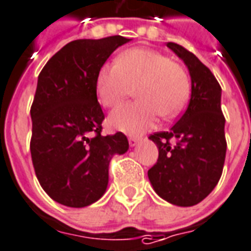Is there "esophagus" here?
I'll list each match as a JSON object with an SVG mask.
<instances>
[{"instance_id":"1","label":"esophagus","mask_w":251,"mask_h":251,"mask_svg":"<svg viewBox=\"0 0 251 251\" xmlns=\"http://www.w3.org/2000/svg\"><path fill=\"white\" fill-rule=\"evenodd\" d=\"M128 141H129V146L135 147L137 143L140 141V139H139V137H136V136H129V137H128Z\"/></svg>"}]
</instances>
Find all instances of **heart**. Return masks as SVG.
<instances>
[{"label": "heart", "instance_id": "obj_1", "mask_svg": "<svg viewBox=\"0 0 251 251\" xmlns=\"http://www.w3.org/2000/svg\"><path fill=\"white\" fill-rule=\"evenodd\" d=\"M137 100L120 107L108 119L110 127L128 133H141L156 124L157 118L180 114L190 94L185 67L151 49H129L120 52L115 65L101 66L97 76L99 100L115 108L131 94Z\"/></svg>", "mask_w": 251, "mask_h": 251}]
</instances>
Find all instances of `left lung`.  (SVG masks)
Wrapping results in <instances>:
<instances>
[{"instance_id":"1","label":"left lung","mask_w":251,"mask_h":251,"mask_svg":"<svg viewBox=\"0 0 251 251\" xmlns=\"http://www.w3.org/2000/svg\"><path fill=\"white\" fill-rule=\"evenodd\" d=\"M167 46L188 66L192 95L169 131L150 135L159 148V159L148 171V178L165 201L193 206L214 189L224 169L226 139L221 86L193 52L173 42Z\"/></svg>"}]
</instances>
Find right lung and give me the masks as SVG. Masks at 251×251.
Segmentation results:
<instances>
[{"mask_svg": "<svg viewBox=\"0 0 251 251\" xmlns=\"http://www.w3.org/2000/svg\"><path fill=\"white\" fill-rule=\"evenodd\" d=\"M128 41L122 35L76 39L39 73L30 108L31 160L43 190L65 206L83 208L100 199L110 160L128 151L123 132L101 135L104 114L97 97L99 70Z\"/></svg>", "mask_w": 251, "mask_h": 251, "instance_id": "1", "label": "right lung"}]
</instances>
